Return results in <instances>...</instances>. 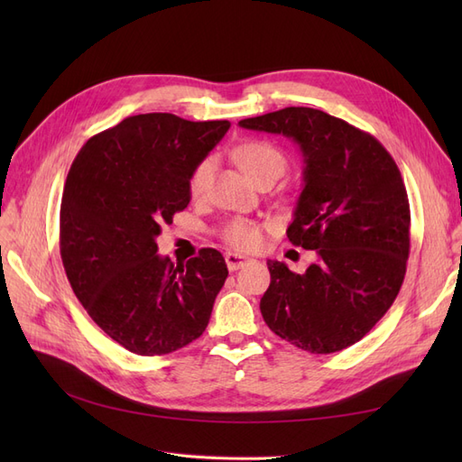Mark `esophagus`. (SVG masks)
I'll use <instances>...</instances> for the list:
<instances>
[{
	"instance_id": "obj_1",
	"label": "esophagus",
	"mask_w": 462,
	"mask_h": 462,
	"mask_svg": "<svg viewBox=\"0 0 462 462\" xmlns=\"http://www.w3.org/2000/svg\"><path fill=\"white\" fill-rule=\"evenodd\" d=\"M226 262H227V268H229V272H236V270H241L243 265L250 263L253 260L246 258V256L236 254V253H226Z\"/></svg>"
}]
</instances>
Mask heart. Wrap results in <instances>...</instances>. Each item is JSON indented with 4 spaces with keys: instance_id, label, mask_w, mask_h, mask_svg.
Instances as JSON below:
<instances>
[{
    "instance_id": "b5f03b06",
    "label": "heart",
    "mask_w": 462,
    "mask_h": 462,
    "mask_svg": "<svg viewBox=\"0 0 462 462\" xmlns=\"http://www.w3.org/2000/svg\"><path fill=\"white\" fill-rule=\"evenodd\" d=\"M235 158L239 165L253 177L256 183L262 177L279 175L282 177L287 170V158L283 152L270 143L250 141L235 150ZM216 162L214 158L200 160L189 177V192L192 199L204 197L208 190L209 179L214 175ZM226 241L239 250H254L262 243V229L253 221H233L226 229Z\"/></svg>"
}]
</instances>
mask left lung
Segmentation results:
<instances>
[{
    "instance_id": "8db88e82",
    "label": "left lung",
    "mask_w": 462,
    "mask_h": 462,
    "mask_svg": "<svg viewBox=\"0 0 462 462\" xmlns=\"http://www.w3.org/2000/svg\"><path fill=\"white\" fill-rule=\"evenodd\" d=\"M239 125L291 138L304 158L287 236L316 262L295 273L268 260L263 321L302 351H343L383 318L407 272L411 208L399 167L372 134L319 109L285 107Z\"/></svg>"
}]
</instances>
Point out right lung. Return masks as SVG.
Returning a JSON list of instances; mask_svg holds the SVG:
<instances>
[{
  "label": "right lung",
  "instance_id": "right-lung-1",
  "mask_svg": "<svg viewBox=\"0 0 462 462\" xmlns=\"http://www.w3.org/2000/svg\"><path fill=\"white\" fill-rule=\"evenodd\" d=\"M229 121L143 114L97 133L69 170L61 260L77 299L111 339L141 356L173 353L204 333L227 279L216 248L187 263L158 254L165 223L190 202L189 177Z\"/></svg>",
  "mask_w": 462,
  "mask_h": 462
}]
</instances>
